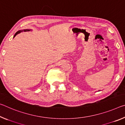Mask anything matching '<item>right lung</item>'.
<instances>
[{"mask_svg":"<svg viewBox=\"0 0 125 125\" xmlns=\"http://www.w3.org/2000/svg\"><path fill=\"white\" fill-rule=\"evenodd\" d=\"M24 31H29L30 30H29V29H24V30H23ZM17 31V32L15 33V35H14V37L15 35H16L17 34H19V33H20L21 32V31Z\"/></svg>","mask_w":125,"mask_h":125,"instance_id":"1","label":"right lung"}]
</instances>
